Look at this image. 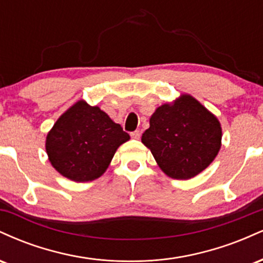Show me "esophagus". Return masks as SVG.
Masks as SVG:
<instances>
[{"instance_id":"34e87169","label":"esophagus","mask_w":263,"mask_h":263,"mask_svg":"<svg viewBox=\"0 0 263 263\" xmlns=\"http://www.w3.org/2000/svg\"><path fill=\"white\" fill-rule=\"evenodd\" d=\"M140 136H141L140 131H134V132H131V137L135 138V140H138V138H140Z\"/></svg>"}]
</instances>
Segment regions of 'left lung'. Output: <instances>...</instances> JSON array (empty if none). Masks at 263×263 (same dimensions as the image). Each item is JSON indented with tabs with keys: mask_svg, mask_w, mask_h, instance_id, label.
I'll use <instances>...</instances> for the list:
<instances>
[{
	"mask_svg": "<svg viewBox=\"0 0 263 263\" xmlns=\"http://www.w3.org/2000/svg\"><path fill=\"white\" fill-rule=\"evenodd\" d=\"M142 143L159 168L174 179H190L203 172L221 147V126L190 95L164 104L151 116Z\"/></svg>",
	"mask_w": 263,
	"mask_h": 263,
	"instance_id": "1",
	"label": "left lung"
}]
</instances>
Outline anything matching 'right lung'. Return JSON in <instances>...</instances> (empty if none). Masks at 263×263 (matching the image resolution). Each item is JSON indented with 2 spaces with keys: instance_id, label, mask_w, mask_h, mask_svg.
Returning a JSON list of instances; mask_svg holds the SVG:
<instances>
[{
  "instance_id": "right-lung-1",
  "label": "right lung",
  "mask_w": 263,
  "mask_h": 263,
  "mask_svg": "<svg viewBox=\"0 0 263 263\" xmlns=\"http://www.w3.org/2000/svg\"><path fill=\"white\" fill-rule=\"evenodd\" d=\"M129 135L107 114L78 101L54 123L45 149L52 165L74 182H90L104 174L120 144Z\"/></svg>"
}]
</instances>
